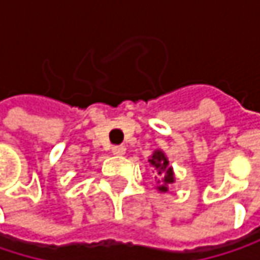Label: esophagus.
<instances>
[{"label":"esophagus","instance_id":"34e87169","mask_svg":"<svg viewBox=\"0 0 260 260\" xmlns=\"http://www.w3.org/2000/svg\"><path fill=\"white\" fill-rule=\"evenodd\" d=\"M111 152H113V155H116V156H122V155H125L126 149H125L123 146H113V147H111Z\"/></svg>","mask_w":260,"mask_h":260}]
</instances>
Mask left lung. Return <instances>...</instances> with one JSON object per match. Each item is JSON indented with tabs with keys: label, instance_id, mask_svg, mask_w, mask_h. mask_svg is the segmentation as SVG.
Listing matches in <instances>:
<instances>
[{
	"label": "left lung",
	"instance_id": "left-lung-1",
	"mask_svg": "<svg viewBox=\"0 0 260 260\" xmlns=\"http://www.w3.org/2000/svg\"><path fill=\"white\" fill-rule=\"evenodd\" d=\"M150 166L155 169V181H156V189L159 192H167L169 191V185L175 183V172L173 167L169 166V158L167 155L161 150L156 149L150 158H149Z\"/></svg>",
	"mask_w": 260,
	"mask_h": 260
}]
</instances>
